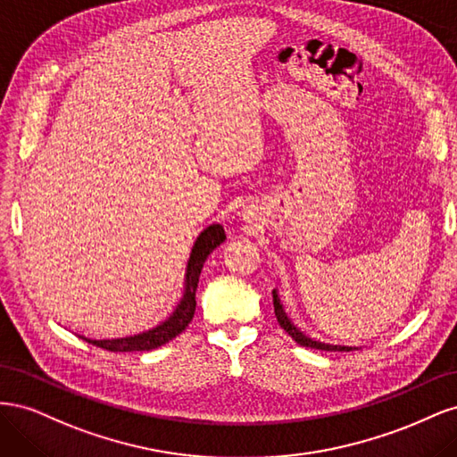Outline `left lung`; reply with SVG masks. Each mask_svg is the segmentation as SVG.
<instances>
[{"mask_svg": "<svg viewBox=\"0 0 457 457\" xmlns=\"http://www.w3.org/2000/svg\"><path fill=\"white\" fill-rule=\"evenodd\" d=\"M272 301H274V314H276V320H278L280 328L286 331V334L292 337L295 343H299L301 347H309V349H318V351H351V347H343V345H331V343H324V341H318L312 339L311 336H307L305 331H301V328H297L292 318H289L282 307L280 297L276 294V289H272Z\"/></svg>", "mask_w": 457, "mask_h": 457, "instance_id": "1", "label": "left lung"}]
</instances>
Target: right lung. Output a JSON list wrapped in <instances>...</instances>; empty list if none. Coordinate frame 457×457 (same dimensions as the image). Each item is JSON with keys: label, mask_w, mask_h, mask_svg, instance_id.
<instances>
[{"label": "right lung", "mask_w": 457, "mask_h": 457, "mask_svg": "<svg viewBox=\"0 0 457 457\" xmlns=\"http://www.w3.org/2000/svg\"><path fill=\"white\" fill-rule=\"evenodd\" d=\"M227 240L225 228L220 225H212L207 227L200 237L195 242V247H192V253L187 265V274H185V292L181 301H179L177 309L173 314L158 324L156 328L146 329L143 334L137 336H128V337H120V339H87L84 336H79L81 339H86L91 345H96V347L112 351V353H133V351H152L158 349L162 345L170 343L173 337H177L185 328L190 324L192 316H195L196 311V287L200 280V272L204 262L217 245H220Z\"/></svg>", "instance_id": "obj_1"}]
</instances>
